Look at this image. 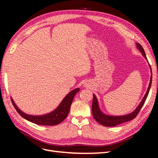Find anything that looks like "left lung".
Listing matches in <instances>:
<instances>
[{"label":"left lung","instance_id":"8db88e82","mask_svg":"<svg viewBox=\"0 0 158 158\" xmlns=\"http://www.w3.org/2000/svg\"><path fill=\"white\" fill-rule=\"evenodd\" d=\"M136 46L142 53L143 56H144L147 59L145 52L144 51V49H143V47H142V45L140 44L137 43ZM152 75L151 76L150 82L149 84V86H148L147 92L145 94L144 98L142 99V102H140L139 106L137 107V108L135 109V111H133L131 114H127V115L114 117V116L106 115V114H103L101 111V110L99 109L98 99H97L96 97H95V95L94 94V98H93V102H92V114H93L94 118H95V120L98 123H99V124H101L102 125L105 126V127H114V126L119 125V124H121V123H123L125 122H127V121L132 120V119H134L137 116V114H138V113L140 112V111L143 106V105H144V103L146 101V99L148 97V94H149V92H150V89L151 84H152Z\"/></svg>","mask_w":158,"mask_h":158}]
</instances>
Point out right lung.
Returning a JSON list of instances; mask_svg holds the SVG:
<instances>
[{"label":"right lung","mask_w":158,"mask_h":158,"mask_svg":"<svg viewBox=\"0 0 158 158\" xmlns=\"http://www.w3.org/2000/svg\"><path fill=\"white\" fill-rule=\"evenodd\" d=\"M79 90V88H76L75 89L71 91V92L64 98V99L59 105V106L57 107L54 111L41 116L29 115V114H27L24 113H23L17 107L16 104L14 103L12 99L11 101L13 106L16 109L17 112L20 114L23 118L26 119V120L40 125L53 126L58 125V124L63 122L66 118V117H67L70 111L71 104L72 102H73L74 95L76 93L78 92Z\"/></svg>","instance_id":"right-lung-1"}]
</instances>
